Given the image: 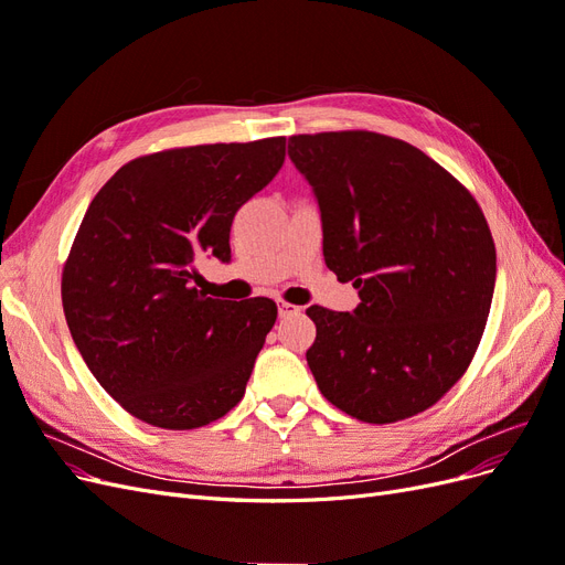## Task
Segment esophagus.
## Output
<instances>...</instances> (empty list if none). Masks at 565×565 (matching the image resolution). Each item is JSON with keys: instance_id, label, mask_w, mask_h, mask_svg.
Masks as SVG:
<instances>
[{"instance_id": "obj_1", "label": "esophagus", "mask_w": 565, "mask_h": 565, "mask_svg": "<svg viewBox=\"0 0 565 565\" xmlns=\"http://www.w3.org/2000/svg\"><path fill=\"white\" fill-rule=\"evenodd\" d=\"M297 313H301L299 306L287 303V301H280V303H278V316H280V318H289V316H297Z\"/></svg>"}]
</instances>
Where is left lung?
<instances>
[{"mask_svg": "<svg viewBox=\"0 0 565 565\" xmlns=\"http://www.w3.org/2000/svg\"><path fill=\"white\" fill-rule=\"evenodd\" d=\"M287 156L318 202L324 264L361 297L351 313L306 309L320 393L370 424L422 413L465 374L490 313L498 256L481 207L391 136L299 134Z\"/></svg>", "mask_w": 565, "mask_h": 565, "instance_id": "obj_1", "label": "left lung"}]
</instances>
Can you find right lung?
<instances>
[{"label": "right lung", "mask_w": 565, "mask_h": 565, "mask_svg": "<svg viewBox=\"0 0 565 565\" xmlns=\"http://www.w3.org/2000/svg\"><path fill=\"white\" fill-rule=\"evenodd\" d=\"M285 162V139L131 160L100 188L63 268V311L96 382L160 429H198L241 403L276 303L212 299L200 256L231 262L235 212Z\"/></svg>", "instance_id": "right-lung-1"}]
</instances>
